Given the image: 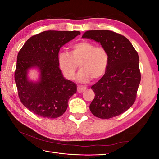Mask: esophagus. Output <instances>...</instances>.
Instances as JSON below:
<instances>
[{
  "label": "esophagus",
  "mask_w": 159,
  "mask_h": 159,
  "mask_svg": "<svg viewBox=\"0 0 159 159\" xmlns=\"http://www.w3.org/2000/svg\"><path fill=\"white\" fill-rule=\"evenodd\" d=\"M86 89V87L83 85H78V91L79 93H81V92H84V91Z\"/></svg>",
  "instance_id": "esophagus-1"
}]
</instances>
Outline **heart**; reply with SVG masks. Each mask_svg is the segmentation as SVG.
Instances as JSON below:
<instances>
[{
	"label": "heart",
	"instance_id": "1",
	"mask_svg": "<svg viewBox=\"0 0 159 159\" xmlns=\"http://www.w3.org/2000/svg\"><path fill=\"white\" fill-rule=\"evenodd\" d=\"M108 54L104 48L96 46L87 40L75 42L70 46L69 54L59 53L57 64L66 78L73 80L79 64L80 70L76 78L81 83H88L92 78L98 79L106 71Z\"/></svg>",
	"mask_w": 159,
	"mask_h": 159
}]
</instances>
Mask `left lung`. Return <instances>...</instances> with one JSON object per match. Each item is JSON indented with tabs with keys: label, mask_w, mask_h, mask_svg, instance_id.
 Here are the masks:
<instances>
[{
	"label": "left lung",
	"mask_w": 159,
	"mask_h": 159,
	"mask_svg": "<svg viewBox=\"0 0 159 159\" xmlns=\"http://www.w3.org/2000/svg\"><path fill=\"white\" fill-rule=\"evenodd\" d=\"M82 38L99 42L109 56L105 74L91 86L95 98L89 105L91 112L101 119L125 112L135 101L141 81L137 51L127 38L110 30H89Z\"/></svg>",
	"instance_id": "obj_1"
}]
</instances>
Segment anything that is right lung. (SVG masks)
<instances>
[{
	"mask_svg": "<svg viewBox=\"0 0 159 159\" xmlns=\"http://www.w3.org/2000/svg\"><path fill=\"white\" fill-rule=\"evenodd\" d=\"M80 34V31H44L30 38L19 51L14 80L22 103L33 113L54 119L68 108L77 85L64 77L57 56L60 48ZM32 69L39 73L36 81L28 77Z\"/></svg>",
	"mask_w": 159,
	"mask_h": 159,
	"instance_id": "obj_1",
	"label": "right lung"
}]
</instances>
